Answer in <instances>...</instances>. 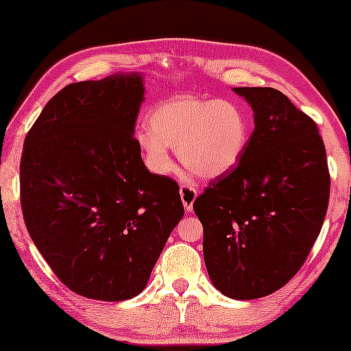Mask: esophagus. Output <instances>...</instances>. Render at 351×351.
<instances>
[{
	"label": "esophagus",
	"instance_id": "obj_1",
	"mask_svg": "<svg viewBox=\"0 0 351 351\" xmlns=\"http://www.w3.org/2000/svg\"><path fill=\"white\" fill-rule=\"evenodd\" d=\"M196 196H198V193H196V190L191 185L184 184L180 186V198H182V203H184V208L186 213H191V210H193V203H195Z\"/></svg>",
	"mask_w": 351,
	"mask_h": 351
}]
</instances>
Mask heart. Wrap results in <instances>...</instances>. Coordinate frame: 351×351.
Listing matches in <instances>:
<instances>
[{
  "label": "heart",
  "instance_id": "b5f03b06",
  "mask_svg": "<svg viewBox=\"0 0 351 351\" xmlns=\"http://www.w3.org/2000/svg\"><path fill=\"white\" fill-rule=\"evenodd\" d=\"M148 129L137 136L148 167L171 174L169 148H177L182 165L198 177L227 174L241 160L251 137V121L243 105L227 99L182 95L156 105Z\"/></svg>",
  "mask_w": 351,
  "mask_h": 351
}]
</instances>
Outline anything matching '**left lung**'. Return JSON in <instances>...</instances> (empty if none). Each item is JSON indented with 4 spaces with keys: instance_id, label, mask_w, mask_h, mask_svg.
<instances>
[{
    "instance_id": "left-lung-1",
    "label": "left lung",
    "mask_w": 351,
    "mask_h": 351,
    "mask_svg": "<svg viewBox=\"0 0 351 351\" xmlns=\"http://www.w3.org/2000/svg\"><path fill=\"white\" fill-rule=\"evenodd\" d=\"M254 110L246 152L195 199L209 278L251 300L289 282L313 247L329 204L324 142L308 114L273 88H234Z\"/></svg>"
}]
</instances>
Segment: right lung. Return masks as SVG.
Segmentation results:
<instances>
[{
	"instance_id": "1",
	"label": "right lung",
	"mask_w": 351,
	"mask_h": 351,
	"mask_svg": "<svg viewBox=\"0 0 351 351\" xmlns=\"http://www.w3.org/2000/svg\"><path fill=\"white\" fill-rule=\"evenodd\" d=\"M142 76L59 90L33 124L21 160V204L51 270L76 294L132 299L180 219L179 184L152 174L134 137Z\"/></svg>"
}]
</instances>
